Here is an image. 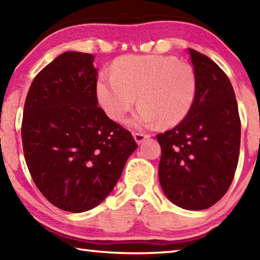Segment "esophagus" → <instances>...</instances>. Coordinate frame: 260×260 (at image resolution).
<instances>
[{"label":"esophagus","instance_id":"1","mask_svg":"<svg viewBox=\"0 0 260 260\" xmlns=\"http://www.w3.org/2000/svg\"><path fill=\"white\" fill-rule=\"evenodd\" d=\"M133 137H134V140H135V141H137L138 145H140V143H142L143 141H145V140L149 139L150 135L143 134V133H134Z\"/></svg>","mask_w":260,"mask_h":260}]
</instances>
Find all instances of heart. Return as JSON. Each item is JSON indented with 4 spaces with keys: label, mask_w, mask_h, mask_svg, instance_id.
<instances>
[{
    "label": "heart",
    "mask_w": 260,
    "mask_h": 260,
    "mask_svg": "<svg viewBox=\"0 0 260 260\" xmlns=\"http://www.w3.org/2000/svg\"><path fill=\"white\" fill-rule=\"evenodd\" d=\"M197 77L188 63L169 55H126L115 60L111 75L102 73L96 96L109 118L121 121L138 101L141 105L129 125L146 128L172 127L182 122L192 109Z\"/></svg>",
    "instance_id": "obj_1"
}]
</instances>
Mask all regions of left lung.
Returning a JSON list of instances; mask_svg holds the SVG:
<instances>
[{
    "mask_svg": "<svg viewBox=\"0 0 260 260\" xmlns=\"http://www.w3.org/2000/svg\"><path fill=\"white\" fill-rule=\"evenodd\" d=\"M197 93L186 118L157 135L158 178L178 207L201 211L225 194L236 171L241 120L233 85L213 60L188 48Z\"/></svg>",
    "mask_w": 260,
    "mask_h": 260,
    "instance_id": "8db88e82",
    "label": "left lung"
}]
</instances>
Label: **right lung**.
Returning a JSON list of instances; mask_svg holds the SVG:
<instances>
[{
    "label": "right lung",
    "mask_w": 260,
    "mask_h": 260,
    "mask_svg": "<svg viewBox=\"0 0 260 260\" xmlns=\"http://www.w3.org/2000/svg\"><path fill=\"white\" fill-rule=\"evenodd\" d=\"M94 56L64 52L28 89L22 141L32 179L62 211L92 209L120 178L138 148L131 132L98 108Z\"/></svg>",
    "instance_id": "right-lung-1"
}]
</instances>
